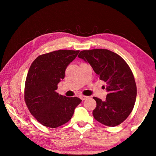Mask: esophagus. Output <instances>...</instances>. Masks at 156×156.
Listing matches in <instances>:
<instances>
[{
    "instance_id": "esophagus-1",
    "label": "esophagus",
    "mask_w": 156,
    "mask_h": 156,
    "mask_svg": "<svg viewBox=\"0 0 156 156\" xmlns=\"http://www.w3.org/2000/svg\"><path fill=\"white\" fill-rule=\"evenodd\" d=\"M80 98H81V100L83 101V100H87V99L89 97H88V96H81V97H80Z\"/></svg>"
}]
</instances>
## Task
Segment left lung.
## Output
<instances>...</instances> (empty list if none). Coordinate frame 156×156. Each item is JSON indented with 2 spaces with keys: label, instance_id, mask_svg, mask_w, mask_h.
I'll use <instances>...</instances> for the list:
<instances>
[{
  "label": "left lung",
  "instance_id": "8db88e82",
  "mask_svg": "<svg viewBox=\"0 0 156 156\" xmlns=\"http://www.w3.org/2000/svg\"><path fill=\"white\" fill-rule=\"evenodd\" d=\"M78 57L89 63L101 81L106 83V100L94 97V118L101 124L114 127L122 124L134 107L136 86L133 74L120 55L105 49L83 50Z\"/></svg>",
  "mask_w": 156,
  "mask_h": 156
}]
</instances>
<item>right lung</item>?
<instances>
[{
    "mask_svg": "<svg viewBox=\"0 0 156 156\" xmlns=\"http://www.w3.org/2000/svg\"><path fill=\"white\" fill-rule=\"evenodd\" d=\"M79 51L58 50L33 61L26 78L24 99L30 112L41 124L55 128L70 120L81 99L56 92L68 66Z\"/></svg>",
    "mask_w": 156,
    "mask_h": 156,
    "instance_id": "right-lung-1",
    "label": "right lung"
}]
</instances>
